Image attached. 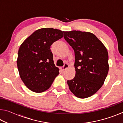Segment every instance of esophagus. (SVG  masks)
<instances>
[{"mask_svg":"<svg viewBox=\"0 0 123 123\" xmlns=\"http://www.w3.org/2000/svg\"><path fill=\"white\" fill-rule=\"evenodd\" d=\"M69 67V65L67 63H64V66L63 67H60V69L62 70H64L67 69V68Z\"/></svg>","mask_w":123,"mask_h":123,"instance_id":"34e87169","label":"esophagus"}]
</instances>
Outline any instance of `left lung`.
<instances>
[{
	"label": "left lung",
	"mask_w": 123,
	"mask_h": 123,
	"mask_svg": "<svg viewBox=\"0 0 123 123\" xmlns=\"http://www.w3.org/2000/svg\"><path fill=\"white\" fill-rule=\"evenodd\" d=\"M64 38L75 52V76L68 80L70 91L79 98L94 94L103 86L109 70L106 48L95 35L73 30L63 31Z\"/></svg>",
	"instance_id": "8db88e82"
}]
</instances>
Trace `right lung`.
Listing matches in <instances>:
<instances>
[{"label": "right lung", "mask_w": 123, "mask_h": 123, "mask_svg": "<svg viewBox=\"0 0 123 123\" xmlns=\"http://www.w3.org/2000/svg\"><path fill=\"white\" fill-rule=\"evenodd\" d=\"M63 32L56 29H39L20 45L17 60L18 72L22 81L31 91L41 93L47 90L59 75L50 47L63 37Z\"/></svg>", "instance_id": "add662e5"}]
</instances>
